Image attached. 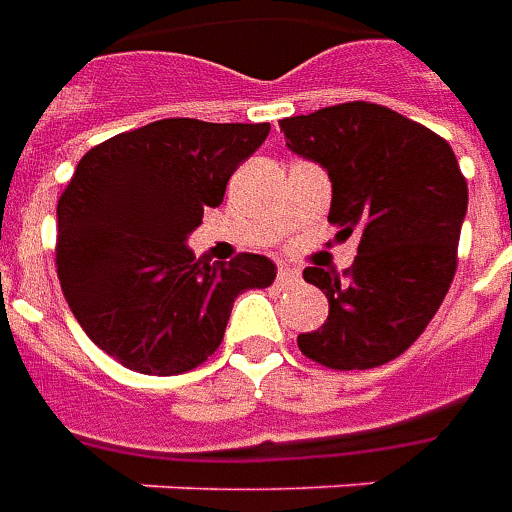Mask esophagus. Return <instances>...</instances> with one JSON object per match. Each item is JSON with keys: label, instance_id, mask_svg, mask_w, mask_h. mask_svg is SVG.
<instances>
[{"label": "esophagus", "instance_id": "esophagus-1", "mask_svg": "<svg viewBox=\"0 0 512 512\" xmlns=\"http://www.w3.org/2000/svg\"><path fill=\"white\" fill-rule=\"evenodd\" d=\"M277 285H282V288H293V285H299V271H293V268L288 266H279Z\"/></svg>", "mask_w": 512, "mask_h": 512}]
</instances>
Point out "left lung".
I'll use <instances>...</instances> for the list:
<instances>
[{
  "label": "left lung",
  "instance_id": "obj_1",
  "mask_svg": "<svg viewBox=\"0 0 512 512\" xmlns=\"http://www.w3.org/2000/svg\"><path fill=\"white\" fill-rule=\"evenodd\" d=\"M293 153L332 178L337 241L359 233L354 266L304 268L329 299L321 329L299 334L301 354L332 370H370L414 345L458 268L466 178L447 139L367 101L285 117Z\"/></svg>",
  "mask_w": 512,
  "mask_h": 512
}]
</instances>
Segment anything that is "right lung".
I'll use <instances>...</instances> for the list:
<instances>
[{"instance_id":"obj_1","label":"right lung","mask_w":512,"mask_h":512,"mask_svg":"<svg viewBox=\"0 0 512 512\" xmlns=\"http://www.w3.org/2000/svg\"><path fill=\"white\" fill-rule=\"evenodd\" d=\"M268 123L169 117L87 150L57 202V277L87 337L145 376H180L222 345L238 293L277 268L241 252L194 260L186 235L222 205Z\"/></svg>"}]
</instances>
